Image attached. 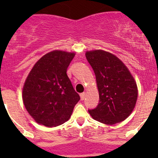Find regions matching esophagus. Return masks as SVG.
I'll return each mask as SVG.
<instances>
[{"label": "esophagus", "mask_w": 158, "mask_h": 158, "mask_svg": "<svg viewBox=\"0 0 158 158\" xmlns=\"http://www.w3.org/2000/svg\"><path fill=\"white\" fill-rule=\"evenodd\" d=\"M85 98V92H83V93L80 94V98L81 100H84V98Z\"/></svg>", "instance_id": "1"}]
</instances>
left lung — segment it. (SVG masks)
I'll use <instances>...</instances> for the list:
<instances>
[{
	"mask_svg": "<svg viewBox=\"0 0 158 158\" xmlns=\"http://www.w3.org/2000/svg\"><path fill=\"white\" fill-rule=\"evenodd\" d=\"M85 56L95 73L99 103L89 110L94 120L114 125L127 118L136 105L138 86L125 63L115 55L102 50L86 51Z\"/></svg>",
	"mask_w": 158,
	"mask_h": 158,
	"instance_id": "1",
	"label": "left lung"
}]
</instances>
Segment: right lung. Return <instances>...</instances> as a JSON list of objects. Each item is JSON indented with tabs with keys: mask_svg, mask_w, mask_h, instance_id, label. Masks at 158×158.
<instances>
[{
	"mask_svg": "<svg viewBox=\"0 0 158 158\" xmlns=\"http://www.w3.org/2000/svg\"><path fill=\"white\" fill-rule=\"evenodd\" d=\"M76 53L52 50L34 64L25 80L23 102L36 123L56 127L67 122L80 99L66 72Z\"/></svg>",
	"mask_w": 158,
	"mask_h": 158,
	"instance_id": "obj_1",
	"label": "right lung"
}]
</instances>
